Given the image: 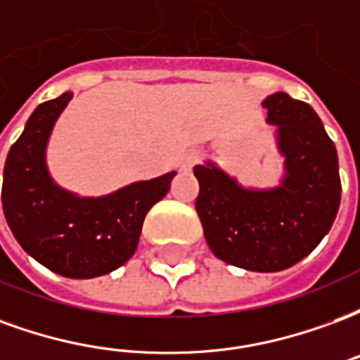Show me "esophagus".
I'll return each instance as SVG.
<instances>
[{
  "instance_id": "esophagus-1",
  "label": "esophagus",
  "mask_w": 360,
  "mask_h": 360,
  "mask_svg": "<svg viewBox=\"0 0 360 360\" xmlns=\"http://www.w3.org/2000/svg\"><path fill=\"white\" fill-rule=\"evenodd\" d=\"M202 160V154H200V150H188L185 158H183V164L181 167L183 169H193V165H196L198 162Z\"/></svg>"
}]
</instances>
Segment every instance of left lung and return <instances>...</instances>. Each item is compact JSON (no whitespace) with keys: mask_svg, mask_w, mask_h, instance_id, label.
<instances>
[{"mask_svg":"<svg viewBox=\"0 0 360 360\" xmlns=\"http://www.w3.org/2000/svg\"><path fill=\"white\" fill-rule=\"evenodd\" d=\"M283 177L270 188L243 187L214 162L195 165L196 212L210 250L249 271H281L316 249L340 210L338 150L309 103L276 92L262 102Z\"/></svg>","mask_w":360,"mask_h":360,"instance_id":"left-lung-1","label":"left lung"}]
</instances>
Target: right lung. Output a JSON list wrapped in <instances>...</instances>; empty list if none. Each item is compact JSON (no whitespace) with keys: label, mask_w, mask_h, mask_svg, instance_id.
<instances>
[{"label":"right lung","mask_w":360,"mask_h":360,"mask_svg":"<svg viewBox=\"0 0 360 360\" xmlns=\"http://www.w3.org/2000/svg\"><path fill=\"white\" fill-rule=\"evenodd\" d=\"M71 98L73 92H63L28 117L7 154L1 204L7 226L27 255L59 276L90 279L133 257L142 221L167 195L175 172L103 196H79L59 187L46 164V148Z\"/></svg>","instance_id":"1"}]
</instances>
